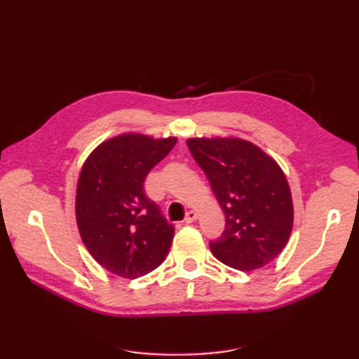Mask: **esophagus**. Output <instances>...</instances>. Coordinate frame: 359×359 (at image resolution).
<instances>
[{
	"label": "esophagus",
	"mask_w": 359,
	"mask_h": 359,
	"mask_svg": "<svg viewBox=\"0 0 359 359\" xmlns=\"http://www.w3.org/2000/svg\"><path fill=\"white\" fill-rule=\"evenodd\" d=\"M196 220H197V212L196 211H188L187 212V216H185V222L187 224H193V222H196Z\"/></svg>",
	"instance_id": "1"
}]
</instances>
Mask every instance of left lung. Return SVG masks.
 I'll use <instances>...</instances> for the list:
<instances>
[{
	"label": "left lung",
	"mask_w": 359,
	"mask_h": 359,
	"mask_svg": "<svg viewBox=\"0 0 359 359\" xmlns=\"http://www.w3.org/2000/svg\"><path fill=\"white\" fill-rule=\"evenodd\" d=\"M187 144L225 215L211 253L241 271L270 264L293 230L292 191L276 160L239 137H193Z\"/></svg>",
	"instance_id": "1"
}]
</instances>
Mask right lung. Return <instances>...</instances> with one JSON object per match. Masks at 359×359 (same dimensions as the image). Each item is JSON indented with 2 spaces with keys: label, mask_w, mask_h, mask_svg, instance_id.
I'll return each mask as SVG.
<instances>
[{
  "label": "right lung",
  "mask_w": 359,
  "mask_h": 359,
  "mask_svg": "<svg viewBox=\"0 0 359 359\" xmlns=\"http://www.w3.org/2000/svg\"><path fill=\"white\" fill-rule=\"evenodd\" d=\"M177 139L125 133L90 152L77 182L75 219L85 247L104 270L135 279L165 261L174 228L143 189L148 172Z\"/></svg>",
  "instance_id": "add662e5"
}]
</instances>
